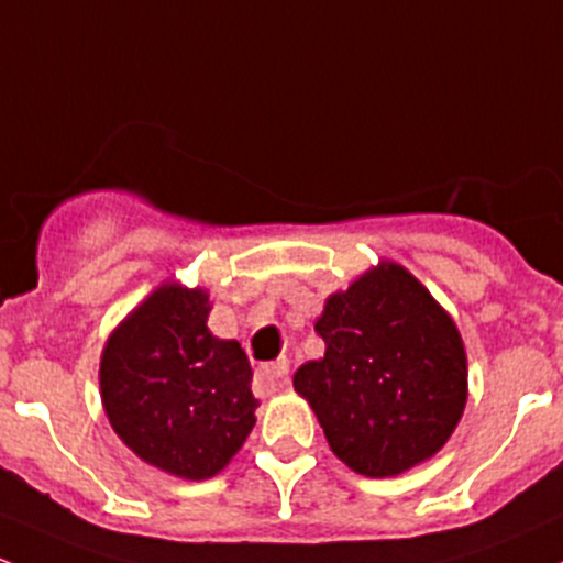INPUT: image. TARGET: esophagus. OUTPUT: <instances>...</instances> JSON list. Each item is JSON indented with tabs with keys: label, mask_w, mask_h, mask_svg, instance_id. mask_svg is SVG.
Masks as SVG:
<instances>
[{
	"label": "esophagus",
	"mask_w": 563,
	"mask_h": 563,
	"mask_svg": "<svg viewBox=\"0 0 563 563\" xmlns=\"http://www.w3.org/2000/svg\"><path fill=\"white\" fill-rule=\"evenodd\" d=\"M288 377V361L277 358L272 364H264L256 369V390L258 394H272V390H280L286 386Z\"/></svg>",
	"instance_id": "esophagus-1"
}]
</instances>
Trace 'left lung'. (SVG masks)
<instances>
[{
	"label": "left lung",
	"mask_w": 563,
	"mask_h": 563,
	"mask_svg": "<svg viewBox=\"0 0 563 563\" xmlns=\"http://www.w3.org/2000/svg\"><path fill=\"white\" fill-rule=\"evenodd\" d=\"M327 353L294 388L353 472L394 477L431 459L466 405V353L453 318L401 264L383 262L327 299Z\"/></svg>",
	"instance_id": "left-lung-1"
}]
</instances>
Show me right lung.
I'll list each match as a JSON object with an SVG mask.
<instances>
[{
	"label": "right lung",
	"instance_id": "right-lung-1",
	"mask_svg": "<svg viewBox=\"0 0 563 563\" xmlns=\"http://www.w3.org/2000/svg\"><path fill=\"white\" fill-rule=\"evenodd\" d=\"M205 288L164 283L110 334L99 388L110 426L147 464L207 481L256 423L253 369L236 340L207 329Z\"/></svg>",
	"mask_w": 563,
	"mask_h": 563
}]
</instances>
